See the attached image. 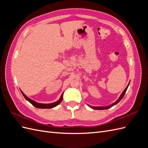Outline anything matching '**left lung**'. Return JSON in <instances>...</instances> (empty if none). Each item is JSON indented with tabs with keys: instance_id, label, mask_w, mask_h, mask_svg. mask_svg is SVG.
<instances>
[{
	"instance_id": "1",
	"label": "left lung",
	"mask_w": 148,
	"mask_h": 148,
	"mask_svg": "<svg viewBox=\"0 0 148 148\" xmlns=\"http://www.w3.org/2000/svg\"><path fill=\"white\" fill-rule=\"evenodd\" d=\"M129 84H128V86H127V88L125 89V90L123 91L122 94V95H121V96H120L119 99L117 101L115 102L114 103H113L112 104L110 105V106H107V107H91V106H89V107H91L92 109H95V110H105V109H108L110 108V107H112V106H115V104H117V103H119L121 100H122V99L123 98V96H124V95H125V92H126V91H127V88H128V86H129Z\"/></svg>"
}]
</instances>
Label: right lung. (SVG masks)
Segmentation results:
<instances>
[{
    "instance_id": "add662e5",
    "label": "right lung",
    "mask_w": 148,
    "mask_h": 148,
    "mask_svg": "<svg viewBox=\"0 0 148 148\" xmlns=\"http://www.w3.org/2000/svg\"><path fill=\"white\" fill-rule=\"evenodd\" d=\"M21 92L22 93V95H23V96L25 97V99L27 100L28 101H29L31 104H32L33 106H34L35 107H37V108H40V109H51V108H53V107H54L57 106V105H59L60 103L62 102V99H63V94H64V92L62 93V95H61L60 99L59 101H57L56 102L51 103V104H40V103H38V102H35L33 100H31V99H29V97L26 96L21 91Z\"/></svg>"
}]
</instances>
